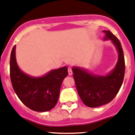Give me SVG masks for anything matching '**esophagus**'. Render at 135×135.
<instances>
[{"label": "esophagus", "instance_id": "1", "mask_svg": "<svg viewBox=\"0 0 135 135\" xmlns=\"http://www.w3.org/2000/svg\"><path fill=\"white\" fill-rule=\"evenodd\" d=\"M68 74L70 75H72V74H73V72H72V69L71 68H68Z\"/></svg>", "mask_w": 135, "mask_h": 135}]
</instances>
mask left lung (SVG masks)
I'll return each instance as SVG.
<instances>
[{
    "label": "left lung",
    "mask_w": 135,
    "mask_h": 135,
    "mask_svg": "<svg viewBox=\"0 0 135 135\" xmlns=\"http://www.w3.org/2000/svg\"><path fill=\"white\" fill-rule=\"evenodd\" d=\"M103 32L105 34L104 40L112 41L119 53L113 70L107 75H97L80 68H72L78 94L83 103L89 107H100L111 102L119 92L124 79L125 64L120 42L111 32Z\"/></svg>",
    "instance_id": "left-lung-1"
}]
</instances>
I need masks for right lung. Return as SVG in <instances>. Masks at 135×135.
<instances>
[{
  "label": "right lung",
  "mask_w": 135,
  "mask_h": 135,
  "mask_svg": "<svg viewBox=\"0 0 135 135\" xmlns=\"http://www.w3.org/2000/svg\"><path fill=\"white\" fill-rule=\"evenodd\" d=\"M15 49V46L10 60V76L15 93L30 109L39 112L50 111L57 103L61 83L68 75V68L52 70L42 77H31L22 72L18 66Z\"/></svg>",
  "instance_id": "add662e5"
}]
</instances>
